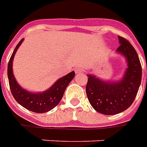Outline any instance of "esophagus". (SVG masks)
<instances>
[{
    "mask_svg": "<svg viewBox=\"0 0 147 147\" xmlns=\"http://www.w3.org/2000/svg\"><path fill=\"white\" fill-rule=\"evenodd\" d=\"M83 71H84V70L82 69V68H80V67H77L75 69V71H76V74L82 73V72H83Z\"/></svg>",
    "mask_w": 147,
    "mask_h": 147,
    "instance_id": "esophagus-1",
    "label": "esophagus"
}]
</instances>
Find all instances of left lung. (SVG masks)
Segmentation results:
<instances>
[{
	"mask_svg": "<svg viewBox=\"0 0 147 147\" xmlns=\"http://www.w3.org/2000/svg\"><path fill=\"white\" fill-rule=\"evenodd\" d=\"M117 52L126 58L127 68L122 79L105 82L88 74L86 94L93 108L104 115H115L126 110L135 99L141 83L142 67L138 55L131 43L119 36Z\"/></svg>",
	"mask_w": 147,
	"mask_h": 147,
	"instance_id": "obj_1",
	"label": "left lung"
}]
</instances>
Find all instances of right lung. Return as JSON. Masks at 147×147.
<instances>
[{
  "mask_svg": "<svg viewBox=\"0 0 147 147\" xmlns=\"http://www.w3.org/2000/svg\"><path fill=\"white\" fill-rule=\"evenodd\" d=\"M24 39L18 43L11 55L7 66V76L12 95L16 102L28 110L37 113H47L56 107L61 100L65 88L75 77V71L57 80L48 90L40 93H31L25 90L16 81L13 73V60L15 53Z\"/></svg>",
  "mask_w": 147,
  "mask_h": 147,
  "instance_id": "1",
  "label": "right lung"
}]
</instances>
